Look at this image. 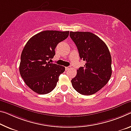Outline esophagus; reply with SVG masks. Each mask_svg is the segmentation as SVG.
I'll use <instances>...</instances> for the list:
<instances>
[{
	"label": "esophagus",
	"mask_w": 131,
	"mask_h": 131,
	"mask_svg": "<svg viewBox=\"0 0 131 131\" xmlns=\"http://www.w3.org/2000/svg\"><path fill=\"white\" fill-rule=\"evenodd\" d=\"M70 69V66H68V67L65 68L66 70H69Z\"/></svg>",
	"instance_id": "obj_1"
}]
</instances>
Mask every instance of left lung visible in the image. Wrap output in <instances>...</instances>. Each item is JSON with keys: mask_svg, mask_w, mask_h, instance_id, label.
<instances>
[{"mask_svg": "<svg viewBox=\"0 0 131 131\" xmlns=\"http://www.w3.org/2000/svg\"><path fill=\"white\" fill-rule=\"evenodd\" d=\"M70 37L78 48L81 59L86 61L84 67L77 70L71 80L76 92L92 95L106 84L112 74L111 57L104 42L90 32H70Z\"/></svg>", "mask_w": 131, "mask_h": 131, "instance_id": "obj_1", "label": "left lung"}]
</instances>
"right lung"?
<instances>
[{
	"instance_id": "obj_1",
	"label": "right lung",
	"mask_w": 131,
	"mask_h": 131,
	"mask_svg": "<svg viewBox=\"0 0 131 131\" xmlns=\"http://www.w3.org/2000/svg\"><path fill=\"white\" fill-rule=\"evenodd\" d=\"M69 31L47 30L32 37L25 45L21 55L20 75L25 83L39 94L52 92L57 86L64 66L48 61L55 55L58 43L65 40Z\"/></svg>"
}]
</instances>
